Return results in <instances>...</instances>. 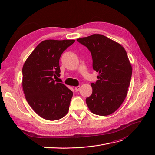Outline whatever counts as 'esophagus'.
I'll return each instance as SVG.
<instances>
[{"label":"esophagus","instance_id":"1","mask_svg":"<svg viewBox=\"0 0 155 155\" xmlns=\"http://www.w3.org/2000/svg\"><path fill=\"white\" fill-rule=\"evenodd\" d=\"M79 89H80V86H78V87H75V91H76V92L79 91Z\"/></svg>","mask_w":155,"mask_h":155}]
</instances>
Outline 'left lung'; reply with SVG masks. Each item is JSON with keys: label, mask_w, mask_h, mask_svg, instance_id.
Returning a JSON list of instances; mask_svg holds the SVG:
<instances>
[{"label": "left lung", "mask_w": 155, "mask_h": 155, "mask_svg": "<svg viewBox=\"0 0 155 155\" xmlns=\"http://www.w3.org/2000/svg\"><path fill=\"white\" fill-rule=\"evenodd\" d=\"M77 41L91 51L93 69L98 80L92 83V95L86 99L92 113L108 116L123 104L132 76V66L124 46L101 34H93Z\"/></svg>", "instance_id": "8db88e82"}]
</instances>
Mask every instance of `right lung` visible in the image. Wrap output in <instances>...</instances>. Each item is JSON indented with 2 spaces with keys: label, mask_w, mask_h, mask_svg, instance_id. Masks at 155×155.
<instances>
[{
  "label": "right lung",
  "mask_w": 155,
  "mask_h": 155,
  "mask_svg": "<svg viewBox=\"0 0 155 155\" xmlns=\"http://www.w3.org/2000/svg\"><path fill=\"white\" fill-rule=\"evenodd\" d=\"M74 42L73 39L42 41L23 65L22 85L26 100L45 120H59L69 110L73 92L54 79L60 76L61 55Z\"/></svg>",
  "instance_id": "add662e5"
}]
</instances>
